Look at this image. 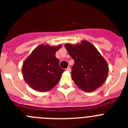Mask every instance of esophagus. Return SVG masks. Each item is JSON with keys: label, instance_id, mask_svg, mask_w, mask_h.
<instances>
[{"label": "esophagus", "instance_id": "esophagus-1", "mask_svg": "<svg viewBox=\"0 0 128 128\" xmlns=\"http://www.w3.org/2000/svg\"><path fill=\"white\" fill-rule=\"evenodd\" d=\"M66 70L68 71V72H70V70H71V68H70V66H68V67L66 68Z\"/></svg>", "mask_w": 128, "mask_h": 128}]
</instances>
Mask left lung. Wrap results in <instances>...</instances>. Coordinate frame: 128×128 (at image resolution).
I'll return each instance as SVG.
<instances>
[{"label": "left lung", "instance_id": "left-lung-1", "mask_svg": "<svg viewBox=\"0 0 128 128\" xmlns=\"http://www.w3.org/2000/svg\"><path fill=\"white\" fill-rule=\"evenodd\" d=\"M65 47L74 61L71 75L75 84L86 92L101 86L108 77V66L97 48L87 41Z\"/></svg>", "mask_w": 128, "mask_h": 128}]
</instances>
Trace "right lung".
Segmentation results:
<instances>
[{
	"label": "right lung",
	"instance_id": "add662e5",
	"mask_svg": "<svg viewBox=\"0 0 128 128\" xmlns=\"http://www.w3.org/2000/svg\"><path fill=\"white\" fill-rule=\"evenodd\" d=\"M62 47L40 45L26 59L22 66L25 81L32 89L47 92L53 88L65 70L60 66L56 51Z\"/></svg>",
	"mask_w": 128,
	"mask_h": 128
}]
</instances>
